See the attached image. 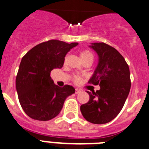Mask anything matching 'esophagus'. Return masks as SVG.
I'll use <instances>...</instances> for the list:
<instances>
[{"instance_id": "1", "label": "esophagus", "mask_w": 149, "mask_h": 149, "mask_svg": "<svg viewBox=\"0 0 149 149\" xmlns=\"http://www.w3.org/2000/svg\"><path fill=\"white\" fill-rule=\"evenodd\" d=\"M81 92V89H76V94H79V93H80V92Z\"/></svg>"}]
</instances>
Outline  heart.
<instances>
[{
  "mask_svg": "<svg viewBox=\"0 0 149 149\" xmlns=\"http://www.w3.org/2000/svg\"><path fill=\"white\" fill-rule=\"evenodd\" d=\"M80 56L81 58V60L84 62L86 61V60H92L93 61V55H92L91 52H89V50H84V51H82L80 53ZM73 81L76 84L80 83L81 81V77L79 76H75L73 77Z\"/></svg>",
  "mask_w": 149,
  "mask_h": 149,
  "instance_id": "b5f03b06",
  "label": "heart"
}]
</instances>
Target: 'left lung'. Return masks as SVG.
<instances>
[{"mask_svg":"<svg viewBox=\"0 0 149 149\" xmlns=\"http://www.w3.org/2000/svg\"><path fill=\"white\" fill-rule=\"evenodd\" d=\"M98 55V64L89 83L99 85V90L86 91L89 100L81 105L88 122L102 125L113 120L123 108L131 87L130 73L122 54L105 43L89 46Z\"/></svg>","mask_w":149,"mask_h":149,"instance_id":"obj_1","label":"left lung"}]
</instances>
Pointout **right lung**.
Masks as SVG:
<instances>
[{
	"mask_svg": "<svg viewBox=\"0 0 149 149\" xmlns=\"http://www.w3.org/2000/svg\"><path fill=\"white\" fill-rule=\"evenodd\" d=\"M78 43L50 40L36 45L22 57L16 78L19 103L30 118L48 121L56 117L65 100L75 93L70 85L60 87L54 84L50 73L61 68L66 54Z\"/></svg>",
	"mask_w": 149,
	"mask_h": 149,
	"instance_id": "right-lung-1",
	"label": "right lung"
}]
</instances>
